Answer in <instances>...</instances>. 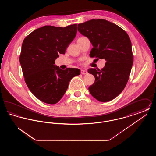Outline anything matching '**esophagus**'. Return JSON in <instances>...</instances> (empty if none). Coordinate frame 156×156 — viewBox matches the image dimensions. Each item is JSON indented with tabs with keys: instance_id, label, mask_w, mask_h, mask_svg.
<instances>
[{
	"instance_id": "obj_1",
	"label": "esophagus",
	"mask_w": 156,
	"mask_h": 156,
	"mask_svg": "<svg viewBox=\"0 0 156 156\" xmlns=\"http://www.w3.org/2000/svg\"><path fill=\"white\" fill-rule=\"evenodd\" d=\"M81 74L83 75H86L87 74V71L85 70V69H82L81 71Z\"/></svg>"
}]
</instances>
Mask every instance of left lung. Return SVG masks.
Masks as SVG:
<instances>
[{"label":"left lung","instance_id":"8db88e82","mask_svg":"<svg viewBox=\"0 0 156 156\" xmlns=\"http://www.w3.org/2000/svg\"><path fill=\"white\" fill-rule=\"evenodd\" d=\"M78 30L93 46L90 56L106 61L101 70L88 69L95 78L88 89L98 101L109 102L119 95L128 81L133 62L130 39L125 30L105 19L79 24Z\"/></svg>","mask_w":156,"mask_h":156}]
</instances>
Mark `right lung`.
Here are the masks:
<instances>
[{
  "label": "right lung",
  "mask_w": 156,
  "mask_h": 156,
  "mask_svg": "<svg viewBox=\"0 0 156 156\" xmlns=\"http://www.w3.org/2000/svg\"><path fill=\"white\" fill-rule=\"evenodd\" d=\"M76 32V24L66 27L44 26L34 30L23 41L20 63L24 80L31 93L44 103H57L70 80L81 73L78 68L62 69L54 65L59 54H65Z\"/></svg>",
  "instance_id": "add662e5"
}]
</instances>
